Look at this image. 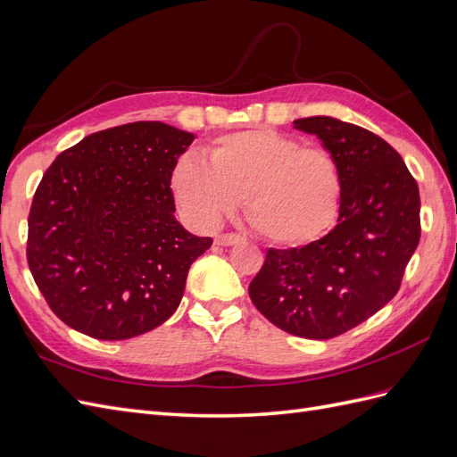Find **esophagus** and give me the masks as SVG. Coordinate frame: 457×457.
I'll return each instance as SVG.
<instances>
[{
    "instance_id": "obj_1",
    "label": "esophagus",
    "mask_w": 457,
    "mask_h": 457,
    "mask_svg": "<svg viewBox=\"0 0 457 457\" xmlns=\"http://www.w3.org/2000/svg\"><path fill=\"white\" fill-rule=\"evenodd\" d=\"M243 237L239 233H221V236L216 237V245H221V247H231V245L241 243Z\"/></svg>"
}]
</instances>
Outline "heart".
<instances>
[{
  "label": "heart",
  "instance_id": "1",
  "mask_svg": "<svg viewBox=\"0 0 457 457\" xmlns=\"http://www.w3.org/2000/svg\"><path fill=\"white\" fill-rule=\"evenodd\" d=\"M175 203L196 224L218 226L245 196L249 226L284 247L319 241L336 224L344 179L330 150L274 129L214 138L204 160L183 156L171 170Z\"/></svg>",
  "mask_w": 457,
  "mask_h": 457
}]
</instances>
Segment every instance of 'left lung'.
<instances>
[{"label":"left lung","mask_w":457,"mask_h":457,"mask_svg":"<svg viewBox=\"0 0 457 457\" xmlns=\"http://www.w3.org/2000/svg\"><path fill=\"white\" fill-rule=\"evenodd\" d=\"M295 129L322 140L344 179L336 228L301 249H268L249 295L278 328L328 340L394 299L420 237L419 187L384 138L314 115Z\"/></svg>","instance_id":"obj_1"}]
</instances>
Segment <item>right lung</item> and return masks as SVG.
I'll list each match as a JSON object with an SVG mask.
<instances>
[{
	"label": "right lung",
	"mask_w": 457,
	"mask_h": 457,
	"mask_svg": "<svg viewBox=\"0 0 457 457\" xmlns=\"http://www.w3.org/2000/svg\"><path fill=\"white\" fill-rule=\"evenodd\" d=\"M193 133L135 121L85 137L46 170L29 214L27 261L60 320L96 340L154 330L179 307L212 239L175 220L170 178Z\"/></svg>",
	"instance_id": "right-lung-1"
}]
</instances>
